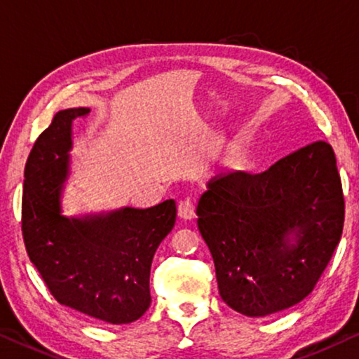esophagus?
<instances>
[{
	"label": "esophagus",
	"mask_w": 359,
	"mask_h": 359,
	"mask_svg": "<svg viewBox=\"0 0 359 359\" xmlns=\"http://www.w3.org/2000/svg\"><path fill=\"white\" fill-rule=\"evenodd\" d=\"M177 210H179L180 219L191 220L193 217H195V203H193L190 198H185V200H182L179 203Z\"/></svg>",
	"instance_id": "esophagus-1"
}]
</instances>
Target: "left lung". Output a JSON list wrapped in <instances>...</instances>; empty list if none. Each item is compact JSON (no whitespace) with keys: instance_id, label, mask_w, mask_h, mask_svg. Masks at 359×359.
Masks as SVG:
<instances>
[{"instance_id":"obj_1","label":"left lung","mask_w":359,"mask_h":359,"mask_svg":"<svg viewBox=\"0 0 359 359\" xmlns=\"http://www.w3.org/2000/svg\"><path fill=\"white\" fill-rule=\"evenodd\" d=\"M224 302L246 316L299 304L342 236L345 200L332 147L316 140L260 174L210 179L196 208Z\"/></svg>"}]
</instances>
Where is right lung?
I'll return each instance as SVG.
<instances>
[{
	"label": "right lung",
	"instance_id": "1",
	"mask_svg": "<svg viewBox=\"0 0 359 359\" xmlns=\"http://www.w3.org/2000/svg\"><path fill=\"white\" fill-rule=\"evenodd\" d=\"M88 108L55 113L28 155L22 195V236L32 264L60 305L94 320L128 324L151 304L150 269L175 224V201L149 209L67 219L60 190L68 170L73 119Z\"/></svg>",
	"mask_w": 359,
	"mask_h": 359
}]
</instances>
